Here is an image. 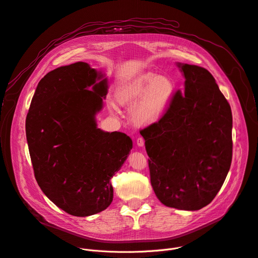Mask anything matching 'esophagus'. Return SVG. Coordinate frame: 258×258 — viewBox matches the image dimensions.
<instances>
[{"label":"esophagus","mask_w":258,"mask_h":258,"mask_svg":"<svg viewBox=\"0 0 258 258\" xmlns=\"http://www.w3.org/2000/svg\"><path fill=\"white\" fill-rule=\"evenodd\" d=\"M136 145L138 146V147H144V145H145V140L143 137H138L137 140H136Z\"/></svg>","instance_id":"esophagus-1"}]
</instances>
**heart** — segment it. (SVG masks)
<instances>
[{
	"mask_svg": "<svg viewBox=\"0 0 258 258\" xmlns=\"http://www.w3.org/2000/svg\"><path fill=\"white\" fill-rule=\"evenodd\" d=\"M173 93L174 85L169 77L148 72L122 88L117 94V101L125 106L141 101L132 111V120L140 126H148L162 117Z\"/></svg>",
	"mask_w": 258,
	"mask_h": 258,
	"instance_id": "heart-1",
	"label": "heart"
}]
</instances>
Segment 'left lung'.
Listing matches in <instances>:
<instances>
[{
  "instance_id": "1",
  "label": "left lung",
  "mask_w": 258,
  "mask_h": 258,
  "mask_svg": "<svg viewBox=\"0 0 258 258\" xmlns=\"http://www.w3.org/2000/svg\"><path fill=\"white\" fill-rule=\"evenodd\" d=\"M176 65L185 90H177L160 120L141 133L158 200L169 208L197 211L214 200L230 168L232 114L207 69Z\"/></svg>"
}]
</instances>
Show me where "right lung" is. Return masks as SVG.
I'll list each match as a JSON object with an SVG mask.
<instances>
[{
    "label": "right lung",
    "instance_id": "right-lung-1",
    "mask_svg": "<svg viewBox=\"0 0 258 258\" xmlns=\"http://www.w3.org/2000/svg\"><path fill=\"white\" fill-rule=\"evenodd\" d=\"M107 88L104 75L88 63L58 67L39 82L27 114L36 181L56 207L72 216H91L111 204L110 179L132 149L125 133L97 128L96 114Z\"/></svg>",
    "mask_w": 258,
    "mask_h": 258
}]
</instances>
